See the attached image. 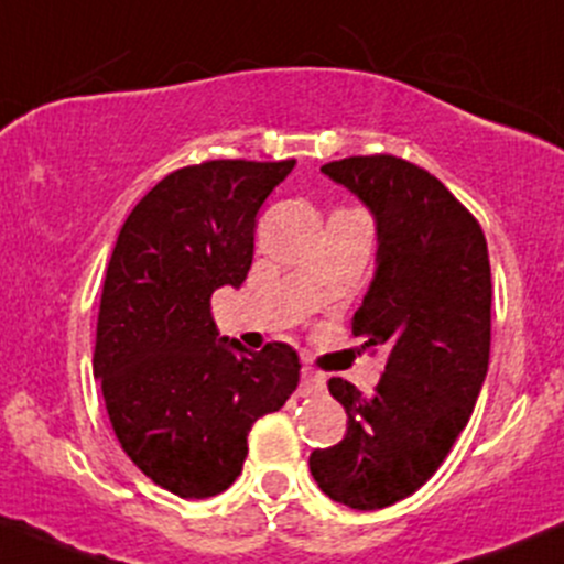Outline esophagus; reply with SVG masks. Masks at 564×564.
<instances>
[{
    "instance_id": "obj_1",
    "label": "esophagus",
    "mask_w": 564,
    "mask_h": 564,
    "mask_svg": "<svg viewBox=\"0 0 564 564\" xmlns=\"http://www.w3.org/2000/svg\"><path fill=\"white\" fill-rule=\"evenodd\" d=\"M326 388V377L321 372H315V369L305 367L302 369V380H300V393L302 395H313V393H321Z\"/></svg>"
}]
</instances>
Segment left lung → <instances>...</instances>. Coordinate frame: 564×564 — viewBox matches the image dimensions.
<instances>
[{
	"label": "left lung",
	"instance_id": "left-lung-1",
	"mask_svg": "<svg viewBox=\"0 0 564 564\" xmlns=\"http://www.w3.org/2000/svg\"><path fill=\"white\" fill-rule=\"evenodd\" d=\"M377 221V272L352 337L388 352L375 393L329 391L345 438L313 449L311 474L337 503L375 511L417 492L466 429L490 364V257L479 221L420 165L393 154L326 163Z\"/></svg>",
	"mask_w": 564,
	"mask_h": 564
}]
</instances>
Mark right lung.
<instances>
[{
    "instance_id": "right-lung-1",
    "label": "right lung",
    "mask_w": 564,
    "mask_h": 564,
    "mask_svg": "<svg viewBox=\"0 0 564 564\" xmlns=\"http://www.w3.org/2000/svg\"><path fill=\"white\" fill-rule=\"evenodd\" d=\"M294 160H206L160 178L117 235L93 375L117 442L158 487L212 498L243 471L249 431L300 382L292 345L219 337L212 294L240 286L257 212Z\"/></svg>"
}]
</instances>
